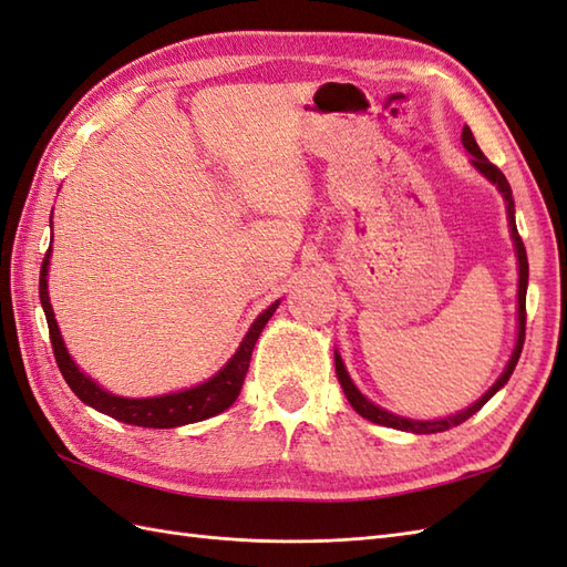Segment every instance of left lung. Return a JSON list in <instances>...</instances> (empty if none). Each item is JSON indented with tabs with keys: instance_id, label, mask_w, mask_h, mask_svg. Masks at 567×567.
Returning <instances> with one entry per match:
<instances>
[{
	"instance_id": "obj_1",
	"label": "left lung",
	"mask_w": 567,
	"mask_h": 567,
	"mask_svg": "<svg viewBox=\"0 0 567 567\" xmlns=\"http://www.w3.org/2000/svg\"><path fill=\"white\" fill-rule=\"evenodd\" d=\"M462 142H464L466 152L473 156L471 164L476 166V168L481 171V174H483L485 178H488L491 183H495L497 190L503 193L505 203H507L509 231H512V241H515L517 262H519V289H517V297H519V299H517V316H519L517 321H519V326H517V346H515V352H512V358H509V362H507V367H505V372L499 374V379L495 381V384H493L488 391H485L476 403L468 405L466 411H462V413L450 415V417H442V420H411V417H401V415H393V413L384 411V408L374 405L372 401H367V399L362 396V393L358 391V386L352 384V379H350V374H348V370H346V364H343V360H340V354H338V350H336V374H338L340 386H343V391H346V396H348L350 405H352L354 411H358L362 417L372 420V423H377V425H386V427H393V430L415 432V434L444 432V430H450V427L462 425L464 420H468L473 413H478L481 408H483L485 403H488V401L495 396V393L507 384L512 372H515V367H517V362H519V354H522V348H524V333H526V285H529V260H526V248H524V244H522V236H519L517 224H515V197H512V188H509V183H507L505 174H503V171H499L495 164H491L488 156H485V154L481 152L478 142H476V137H473L468 125L464 127Z\"/></svg>"
}]
</instances>
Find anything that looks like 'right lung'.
<instances>
[{
    "mask_svg": "<svg viewBox=\"0 0 567 567\" xmlns=\"http://www.w3.org/2000/svg\"><path fill=\"white\" fill-rule=\"evenodd\" d=\"M50 251L52 248H48V254L43 258L38 292H41V305L48 319V331H50L52 352H55V362L60 367L64 381H68L70 389L76 393V399H82L86 405L96 408L99 413L121 420V423L137 425V427H159V430L200 423V420H207L221 411H227V408L236 401V396H239V391L244 386L256 340L262 333L266 323L270 321L275 309H278L280 299L258 316L254 326L248 328V333L244 336L239 350L234 352V358L224 364L213 379H207L205 384H197L193 389L178 391V393H166V396H154V399H123V396H115V393L103 391L96 381H91L82 370H79L74 360L70 358L68 348H64V340L60 336L55 313H52L50 297H48Z\"/></svg>",
    "mask_w": 567,
    "mask_h": 567,
    "instance_id": "obj_1",
    "label": "right lung"
}]
</instances>
